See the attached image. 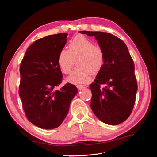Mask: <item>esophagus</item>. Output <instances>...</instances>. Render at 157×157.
<instances>
[{
  "label": "esophagus",
  "mask_w": 157,
  "mask_h": 157,
  "mask_svg": "<svg viewBox=\"0 0 157 157\" xmlns=\"http://www.w3.org/2000/svg\"><path fill=\"white\" fill-rule=\"evenodd\" d=\"M77 87L78 90H82L85 88H88V86L86 84H79V85H77Z\"/></svg>",
  "instance_id": "esophagus-1"
}]
</instances>
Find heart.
Segmentation results:
<instances>
[{"mask_svg":"<svg viewBox=\"0 0 157 157\" xmlns=\"http://www.w3.org/2000/svg\"><path fill=\"white\" fill-rule=\"evenodd\" d=\"M75 59L77 67L67 80L70 83L78 84L88 82L92 73L100 72L105 64V54L94 42L83 35H77L70 41L69 49L63 48L59 52L58 62L61 71L69 74Z\"/></svg>","mask_w":157,"mask_h":157,"instance_id":"b5f03b06","label":"heart"}]
</instances>
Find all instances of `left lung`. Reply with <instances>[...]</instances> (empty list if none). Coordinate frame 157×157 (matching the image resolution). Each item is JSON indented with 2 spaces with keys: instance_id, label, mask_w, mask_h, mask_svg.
I'll list each match as a JSON object with an SVG mask.
<instances>
[{
  "instance_id": "8db88e82",
  "label": "left lung",
  "mask_w": 157,
  "mask_h": 157,
  "mask_svg": "<svg viewBox=\"0 0 157 157\" xmlns=\"http://www.w3.org/2000/svg\"><path fill=\"white\" fill-rule=\"evenodd\" d=\"M95 37L105 54L103 69L90 84V107L99 120L117 125L129 117L134 107L137 85L134 63L125 43L111 33L79 31ZM106 86L101 88V85Z\"/></svg>"
}]
</instances>
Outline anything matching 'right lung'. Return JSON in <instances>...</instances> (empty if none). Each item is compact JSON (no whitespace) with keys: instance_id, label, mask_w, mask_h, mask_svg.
<instances>
[{"instance_id":"right-lung-1","label":"right lung","mask_w":157,"mask_h":157,"mask_svg":"<svg viewBox=\"0 0 157 157\" xmlns=\"http://www.w3.org/2000/svg\"><path fill=\"white\" fill-rule=\"evenodd\" d=\"M67 35L59 33L36 40L27 48L21 62L19 95L23 110L27 119L42 129L61 125L78 92L70 83L60 90H55L62 81L58 58Z\"/></svg>"}]
</instances>
